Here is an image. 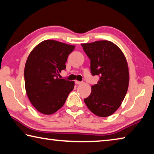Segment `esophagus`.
I'll use <instances>...</instances> for the list:
<instances>
[{
    "instance_id": "esophagus-1",
    "label": "esophagus",
    "mask_w": 154,
    "mask_h": 154,
    "mask_svg": "<svg viewBox=\"0 0 154 154\" xmlns=\"http://www.w3.org/2000/svg\"><path fill=\"white\" fill-rule=\"evenodd\" d=\"M82 82H79V81H75V83H76L77 85H79V84H82Z\"/></svg>"
}]
</instances>
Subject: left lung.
Here are the masks:
<instances>
[{"instance_id":"obj_1","label":"left lung","mask_w":154,"mask_h":154,"mask_svg":"<svg viewBox=\"0 0 154 154\" xmlns=\"http://www.w3.org/2000/svg\"><path fill=\"white\" fill-rule=\"evenodd\" d=\"M90 59L91 72L99 77L97 84L84 102L99 117H108L121 106L129 85V69L126 57L116 44L109 41L82 43Z\"/></svg>"}]
</instances>
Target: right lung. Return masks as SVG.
<instances>
[{"mask_svg":"<svg viewBox=\"0 0 154 154\" xmlns=\"http://www.w3.org/2000/svg\"><path fill=\"white\" fill-rule=\"evenodd\" d=\"M75 45L55 40L38 43L28 57L24 68L25 89L30 103L40 113H56L73 90L74 81L58 77L66 69L68 56Z\"/></svg>","mask_w":154,"mask_h":154,"instance_id":"1","label":"right lung"}]
</instances>
